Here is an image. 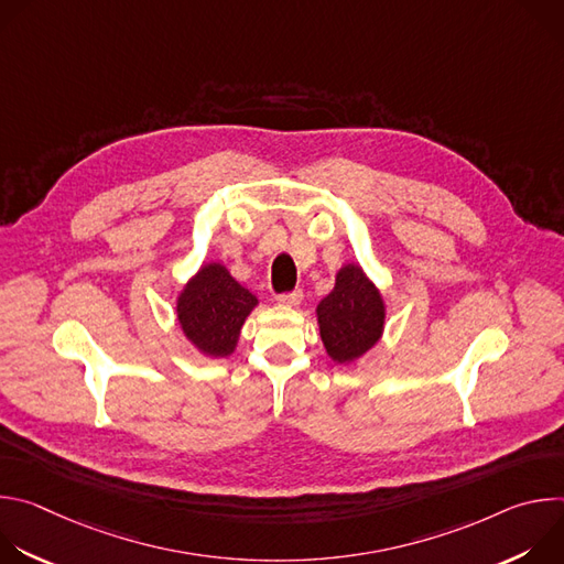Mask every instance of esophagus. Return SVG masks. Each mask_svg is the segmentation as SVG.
I'll list each match as a JSON object with an SVG mask.
<instances>
[{"label":"esophagus","mask_w":564,"mask_h":564,"mask_svg":"<svg viewBox=\"0 0 564 564\" xmlns=\"http://www.w3.org/2000/svg\"><path fill=\"white\" fill-rule=\"evenodd\" d=\"M301 299H303V292H301V290L283 292V294H279V296H276V301H279L281 305H296Z\"/></svg>","instance_id":"34e87169"}]
</instances>
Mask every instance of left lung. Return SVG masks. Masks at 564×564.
Returning a JSON list of instances; mask_svg holds the SVG:
<instances>
[{
	"label": "left lung",
	"mask_w": 564,
	"mask_h": 564,
	"mask_svg": "<svg viewBox=\"0 0 564 564\" xmlns=\"http://www.w3.org/2000/svg\"><path fill=\"white\" fill-rule=\"evenodd\" d=\"M316 314L321 339L339 364L361 357L383 330V301L357 265L341 268L335 290L318 303Z\"/></svg>",
	"instance_id": "8db88e82"
}]
</instances>
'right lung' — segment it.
<instances>
[{"label": "right lung", "mask_w": 564, "mask_h": 564, "mask_svg": "<svg viewBox=\"0 0 564 564\" xmlns=\"http://www.w3.org/2000/svg\"><path fill=\"white\" fill-rule=\"evenodd\" d=\"M257 296L218 265H205L178 299V321L187 339L212 357H227L257 305Z\"/></svg>", "instance_id": "add662e5"}]
</instances>
